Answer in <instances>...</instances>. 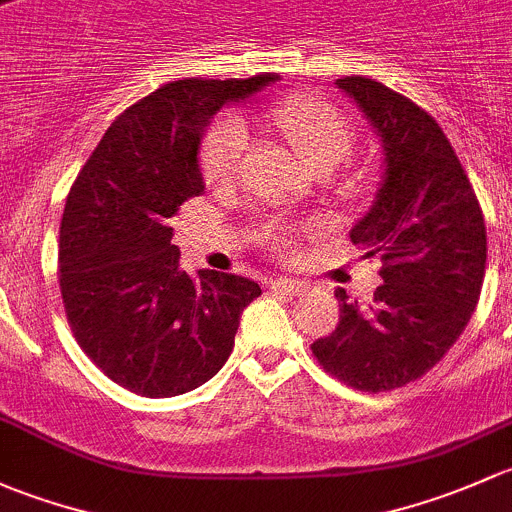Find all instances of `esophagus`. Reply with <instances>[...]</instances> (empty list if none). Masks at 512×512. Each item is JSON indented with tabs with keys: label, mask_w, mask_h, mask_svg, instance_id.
Wrapping results in <instances>:
<instances>
[{
	"label": "esophagus",
	"mask_w": 512,
	"mask_h": 512,
	"mask_svg": "<svg viewBox=\"0 0 512 512\" xmlns=\"http://www.w3.org/2000/svg\"><path fill=\"white\" fill-rule=\"evenodd\" d=\"M305 281H291V278H278V281H271V291L281 295H300L305 293Z\"/></svg>",
	"instance_id": "34e87169"
}]
</instances>
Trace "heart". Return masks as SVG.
Instances as JSON below:
<instances>
[{
	"instance_id": "heart-1",
	"label": "heart",
	"mask_w": 512,
	"mask_h": 512,
	"mask_svg": "<svg viewBox=\"0 0 512 512\" xmlns=\"http://www.w3.org/2000/svg\"><path fill=\"white\" fill-rule=\"evenodd\" d=\"M273 120L291 142L293 150L318 167L330 162L340 165L355 145V128L350 118L335 105L310 96H286L273 105ZM249 147V128L239 115H224L214 120L202 142V172L209 184H231L239 175ZM268 241L288 246V234L283 226L268 231Z\"/></svg>"
}]
</instances>
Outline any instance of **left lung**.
I'll return each mask as SVG.
<instances>
[{"label": "left lung", "mask_w": 512, "mask_h": 512, "mask_svg": "<svg viewBox=\"0 0 512 512\" xmlns=\"http://www.w3.org/2000/svg\"><path fill=\"white\" fill-rule=\"evenodd\" d=\"M335 86L382 142V182L350 239L382 258L384 283L370 305L337 288L340 323L310 347L325 372L377 394L429 372L466 330L486 276V224L449 138L426 110L365 76Z\"/></svg>", "instance_id": "8db88e82"}]
</instances>
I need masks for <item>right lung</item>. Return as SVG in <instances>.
I'll use <instances>...</instances> for the list:
<instances>
[{
	"mask_svg": "<svg viewBox=\"0 0 512 512\" xmlns=\"http://www.w3.org/2000/svg\"><path fill=\"white\" fill-rule=\"evenodd\" d=\"M278 76L172 81L125 110L68 192L59 283L81 350L115 384L160 399L192 392L229 360L256 281L189 276L172 217L204 192L199 145L214 115Z\"/></svg>",
	"mask_w": 512,
	"mask_h": 512,
	"instance_id": "right-lung-1",
	"label": "right lung"
}]
</instances>
